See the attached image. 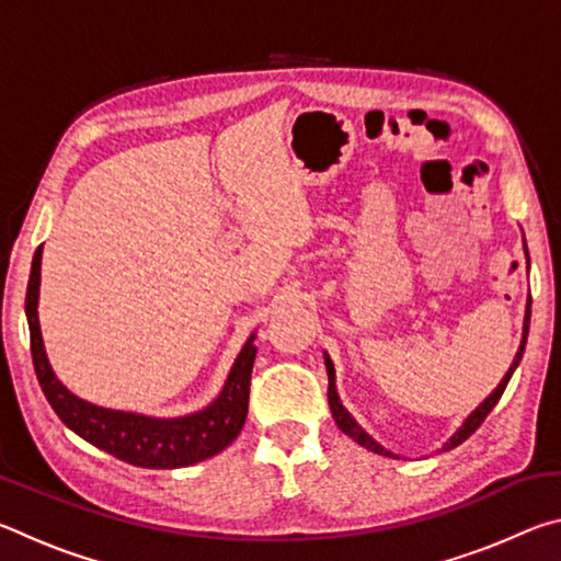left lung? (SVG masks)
Listing matches in <instances>:
<instances>
[{"label":"left lung","instance_id":"obj_1","mask_svg":"<svg viewBox=\"0 0 561 561\" xmlns=\"http://www.w3.org/2000/svg\"><path fill=\"white\" fill-rule=\"evenodd\" d=\"M529 307H531V301L527 299V314H525V329H522V344H519V348H517V356H515V360H512V366H510V371L505 374V378H502V381L497 383V388L495 391H492L485 401H482L478 408H474V411L465 417V423L460 425L458 431H455V435L453 438L443 445V450H450V448H455V445H460L462 440H468L470 435L480 428V423L485 421L488 417V413L492 411V408L497 405V401H500V396L505 393V388H507V383H510V378H512V374H515V368L519 366V360H522V354H525V344H527V334H529ZM324 360H327V374H329V405H331V415H334V421H336V425L341 431H344L351 440H356L358 445H364L366 450H371V453H378V455H388V458H396L393 453H388L386 448H381V445H378L371 435H368L364 428H360V425L354 421V417H351V413L346 411L344 405H341V401H339V393H336V371H334V364H331V358H329V354H324Z\"/></svg>","mask_w":561,"mask_h":561}]
</instances>
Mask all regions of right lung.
I'll use <instances>...</instances> for the list:
<instances>
[{"mask_svg":"<svg viewBox=\"0 0 561 561\" xmlns=\"http://www.w3.org/2000/svg\"><path fill=\"white\" fill-rule=\"evenodd\" d=\"M39 282H42V247L34 252L30 287H26V321H30L32 358L39 386L51 403L56 415L66 428H71L83 440L111 453L123 462L138 468L173 470L213 458L225 450L240 435L247 405H250V378L257 346L252 344L254 334L247 339L240 356L220 396L203 408V411L180 417H153L128 411H111V408L93 405L83 398L73 396L59 378L54 376L49 358L44 351V339L39 329Z\"/></svg>","mask_w":561,"mask_h":561,"instance_id":"right-lung-1","label":"right lung"}]
</instances>
